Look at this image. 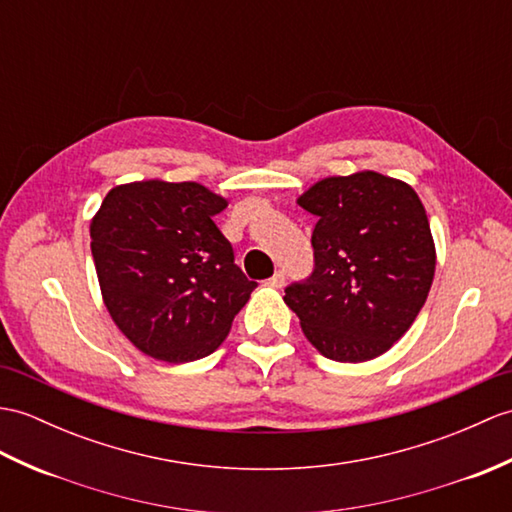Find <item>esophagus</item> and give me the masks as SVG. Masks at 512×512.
<instances>
[{
	"mask_svg": "<svg viewBox=\"0 0 512 512\" xmlns=\"http://www.w3.org/2000/svg\"><path fill=\"white\" fill-rule=\"evenodd\" d=\"M268 283L272 285V288H283V283H285V275H283V270H277L275 275H272V277L268 279Z\"/></svg>",
	"mask_w": 512,
	"mask_h": 512,
	"instance_id": "34e87169",
	"label": "esophagus"
}]
</instances>
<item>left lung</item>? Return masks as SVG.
Returning <instances> with one entry per match:
<instances>
[{
    "label": "left lung",
    "instance_id": "obj_1",
    "mask_svg": "<svg viewBox=\"0 0 512 512\" xmlns=\"http://www.w3.org/2000/svg\"><path fill=\"white\" fill-rule=\"evenodd\" d=\"M318 218L314 270L285 288L305 338L329 360L386 353L419 316L436 251L417 192L377 172L329 176L296 200Z\"/></svg>",
    "mask_w": 512,
    "mask_h": 512
}]
</instances>
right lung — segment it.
Returning a JSON list of instances; mask_svg holds the SVG:
<instances>
[{
	"mask_svg": "<svg viewBox=\"0 0 512 512\" xmlns=\"http://www.w3.org/2000/svg\"><path fill=\"white\" fill-rule=\"evenodd\" d=\"M227 200L200 183L113 187L91 220V253L106 310L154 360L205 358L227 338L255 290L213 222Z\"/></svg>",
	"mask_w": 512,
	"mask_h": 512,
	"instance_id": "add662e5",
	"label": "right lung"
}]
</instances>
